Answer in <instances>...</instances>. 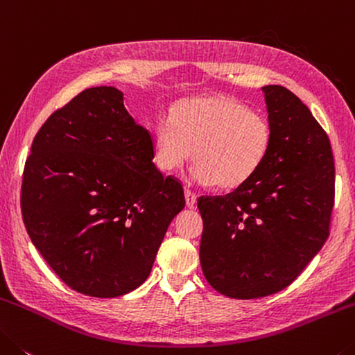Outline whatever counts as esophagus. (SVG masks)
I'll use <instances>...</instances> for the list:
<instances>
[{
  "mask_svg": "<svg viewBox=\"0 0 355 355\" xmlns=\"http://www.w3.org/2000/svg\"><path fill=\"white\" fill-rule=\"evenodd\" d=\"M185 205L187 207H193L196 205V195L190 189H185Z\"/></svg>",
  "mask_w": 355,
  "mask_h": 355,
  "instance_id": "esophagus-1",
  "label": "esophagus"
}]
</instances>
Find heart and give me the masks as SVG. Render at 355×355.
I'll use <instances>...</instances> for the list:
<instances>
[{"instance_id": "1", "label": "heart", "mask_w": 355, "mask_h": 355, "mask_svg": "<svg viewBox=\"0 0 355 355\" xmlns=\"http://www.w3.org/2000/svg\"><path fill=\"white\" fill-rule=\"evenodd\" d=\"M272 144L266 116L228 96L184 98L173 116L155 125L154 162L174 173L193 157V176L200 184L222 190L242 187L263 166Z\"/></svg>"}]
</instances>
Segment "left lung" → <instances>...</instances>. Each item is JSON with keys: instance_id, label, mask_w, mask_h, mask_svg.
Listing matches in <instances>:
<instances>
[{"instance_id": "8db88e82", "label": "left lung", "mask_w": 355, "mask_h": 355, "mask_svg": "<svg viewBox=\"0 0 355 355\" xmlns=\"http://www.w3.org/2000/svg\"><path fill=\"white\" fill-rule=\"evenodd\" d=\"M272 144L263 166L225 196H200V261L209 284L232 299L289 286L329 237L335 166L327 133L278 85L263 88Z\"/></svg>"}]
</instances>
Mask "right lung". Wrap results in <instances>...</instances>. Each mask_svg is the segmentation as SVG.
<instances>
[{
    "label": "right lung",
    "instance_id": "obj_1",
    "mask_svg": "<svg viewBox=\"0 0 355 355\" xmlns=\"http://www.w3.org/2000/svg\"><path fill=\"white\" fill-rule=\"evenodd\" d=\"M123 96L97 86L58 108L23 170L31 242L69 288L91 297H118L144 283L185 206L181 181L157 170L153 137Z\"/></svg>",
    "mask_w": 355,
    "mask_h": 355
}]
</instances>
